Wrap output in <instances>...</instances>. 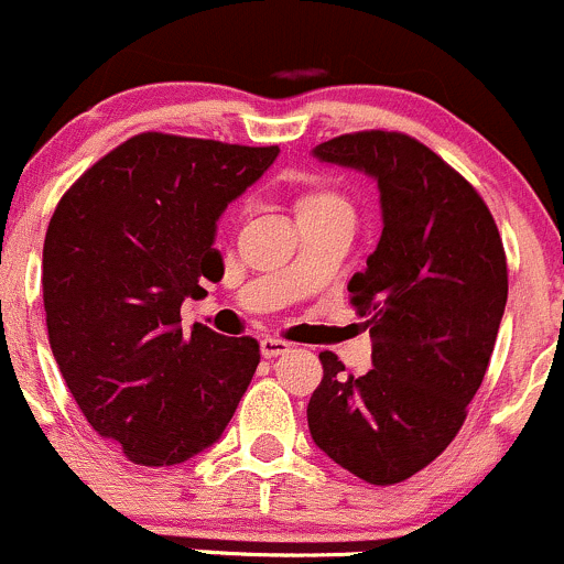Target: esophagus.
<instances>
[{
  "instance_id": "obj_1",
  "label": "esophagus",
  "mask_w": 564,
  "mask_h": 564,
  "mask_svg": "<svg viewBox=\"0 0 564 564\" xmlns=\"http://www.w3.org/2000/svg\"><path fill=\"white\" fill-rule=\"evenodd\" d=\"M288 350H290V341L274 339V336H265V339H260V352H263V358H276Z\"/></svg>"
}]
</instances>
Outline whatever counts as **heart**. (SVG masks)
I'll list each match as a JSON object with an SVG mask.
<instances>
[{"mask_svg": "<svg viewBox=\"0 0 564 564\" xmlns=\"http://www.w3.org/2000/svg\"><path fill=\"white\" fill-rule=\"evenodd\" d=\"M325 208H350L347 206L345 195L336 193L334 187H310L295 197V214H312L325 212Z\"/></svg>", "mask_w": 564, "mask_h": 564, "instance_id": "1", "label": "heart"}]
</instances>
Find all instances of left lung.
Masks as SVG:
<instances>
[{"label":"left lung","mask_w":564,"mask_h":564,"mask_svg":"<svg viewBox=\"0 0 564 564\" xmlns=\"http://www.w3.org/2000/svg\"><path fill=\"white\" fill-rule=\"evenodd\" d=\"M315 154L377 178L382 236L347 284L369 315L375 367L352 377L334 352H321L306 421L339 467L393 486L462 429L495 352L508 260L478 189L408 132H347Z\"/></svg>","instance_id":"obj_1"}]
</instances>
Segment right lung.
<instances>
[{"instance_id": "add662e5", "label": "right lung", "mask_w": 564, "mask_h": 564, "mask_svg": "<svg viewBox=\"0 0 564 564\" xmlns=\"http://www.w3.org/2000/svg\"><path fill=\"white\" fill-rule=\"evenodd\" d=\"M280 147L141 132L56 203L43 243L48 341L69 393L132 464L171 467L234 417L260 364L252 336L182 330V301L223 280L219 214Z\"/></svg>"}]
</instances>
